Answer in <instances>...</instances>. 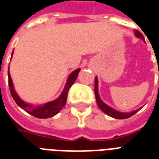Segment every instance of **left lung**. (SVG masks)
<instances>
[{"label":"left lung","mask_w":159,"mask_h":159,"mask_svg":"<svg viewBox=\"0 0 159 159\" xmlns=\"http://www.w3.org/2000/svg\"><path fill=\"white\" fill-rule=\"evenodd\" d=\"M135 35L137 36L138 38H140L142 39L143 40L145 41V39H144V36H143V34H142L140 32H139V31H135ZM97 78L95 77V99H96V102H97V105L100 107V109L104 112L105 114H107L108 116H110V117H113V118L115 119H127L131 117V116H133L134 114H135L137 113L138 111L139 110V109H137V110L133 111V112H130V113H121V112H118V111L114 110L113 109L112 107H108L107 105H106L105 103L103 102L101 100L100 98V96H99L98 94V85H97Z\"/></svg>","instance_id":"left-lung-1"}]
</instances>
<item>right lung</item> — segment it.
<instances>
[{"instance_id": "obj_1", "label": "right lung", "mask_w": 159, "mask_h": 159, "mask_svg": "<svg viewBox=\"0 0 159 159\" xmlns=\"http://www.w3.org/2000/svg\"><path fill=\"white\" fill-rule=\"evenodd\" d=\"M8 70H9V69H8ZM79 71L80 69H77V70H76L75 71L72 72L71 74L70 75L68 80H67L66 85L64 87V91L62 92V94H61V95L58 98L56 99L53 102L46 103V104L42 105V106H39L37 107H33L32 105L24 102L18 96L17 94L15 93V91L14 89L12 79H11V76H10L9 72H8V86H9L10 93H11L12 97L14 100V102H16V104L20 107H21L22 109H24L26 113H28V114L33 115L34 117H36V118H50V117H52L54 115H56L65 106L66 101H67V95H68L69 89H70V88L71 87L72 84L74 83V82L76 81Z\"/></svg>"}]
</instances>
